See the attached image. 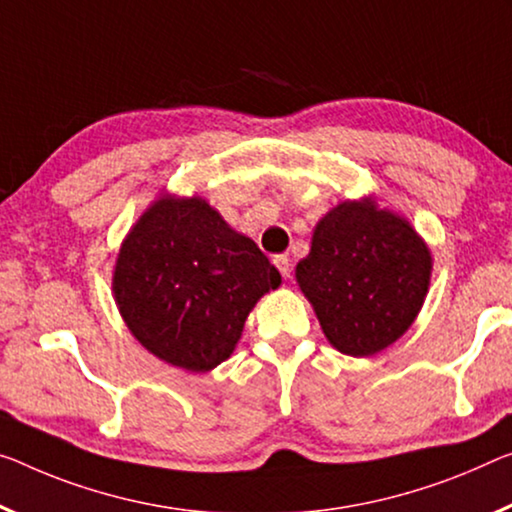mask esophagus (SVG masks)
Here are the masks:
<instances>
[{
	"label": "esophagus",
	"mask_w": 512,
	"mask_h": 512,
	"mask_svg": "<svg viewBox=\"0 0 512 512\" xmlns=\"http://www.w3.org/2000/svg\"><path fill=\"white\" fill-rule=\"evenodd\" d=\"M272 263H274V267H277L283 279H290V272H293V267H290V258L288 256H274Z\"/></svg>",
	"instance_id": "34e87169"
}]
</instances>
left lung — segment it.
<instances>
[{"mask_svg":"<svg viewBox=\"0 0 512 512\" xmlns=\"http://www.w3.org/2000/svg\"><path fill=\"white\" fill-rule=\"evenodd\" d=\"M430 251L405 219L345 201L313 231L297 281L343 355L368 357L403 336L421 311Z\"/></svg>","mask_w":512,"mask_h":512,"instance_id":"left-lung-1","label":"left lung"}]
</instances>
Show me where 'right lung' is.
<instances>
[{"instance_id": "add662e5", "label": "right lung", "mask_w": 512, "mask_h": 512, "mask_svg": "<svg viewBox=\"0 0 512 512\" xmlns=\"http://www.w3.org/2000/svg\"><path fill=\"white\" fill-rule=\"evenodd\" d=\"M281 277L254 240L201 199H160L123 242L114 295L137 341L171 366L206 373L240 341L258 297Z\"/></svg>"}]
</instances>
